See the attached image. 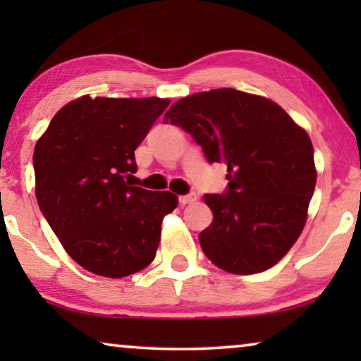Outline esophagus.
Instances as JSON below:
<instances>
[{
  "mask_svg": "<svg viewBox=\"0 0 361 361\" xmlns=\"http://www.w3.org/2000/svg\"><path fill=\"white\" fill-rule=\"evenodd\" d=\"M197 200V194H187V195H180L179 197V204L180 205H187L192 204V202Z\"/></svg>",
  "mask_w": 361,
  "mask_h": 361,
  "instance_id": "34e87169",
  "label": "esophagus"
}]
</instances>
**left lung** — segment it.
I'll return each instance as SVG.
<instances>
[{
  "label": "left lung",
  "mask_w": 361,
  "mask_h": 361,
  "mask_svg": "<svg viewBox=\"0 0 361 361\" xmlns=\"http://www.w3.org/2000/svg\"><path fill=\"white\" fill-rule=\"evenodd\" d=\"M164 123L194 137L210 162L226 166L224 194H207L214 221L200 246L220 269L255 274L283 259L307 219L317 172L302 128L278 103L235 88L176 102Z\"/></svg>",
  "instance_id": "obj_1"
}]
</instances>
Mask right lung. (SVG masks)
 I'll use <instances>...</instances> for the list:
<instances>
[{"mask_svg": "<svg viewBox=\"0 0 361 361\" xmlns=\"http://www.w3.org/2000/svg\"><path fill=\"white\" fill-rule=\"evenodd\" d=\"M169 100L82 97L34 147L39 209L68 256L93 274L125 278L154 259L169 190L133 185L141 145Z\"/></svg>", "mask_w": 361, "mask_h": 361, "instance_id": "obj_1", "label": "right lung"}]
</instances>
